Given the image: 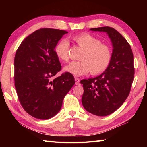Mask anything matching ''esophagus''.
Here are the masks:
<instances>
[{
  "mask_svg": "<svg viewBox=\"0 0 147 147\" xmlns=\"http://www.w3.org/2000/svg\"><path fill=\"white\" fill-rule=\"evenodd\" d=\"M74 80H75V84H76V85H80V79L78 78H76V77H75Z\"/></svg>",
  "mask_w": 147,
  "mask_h": 147,
  "instance_id": "esophagus-1",
  "label": "esophagus"
}]
</instances>
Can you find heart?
<instances>
[{
  "instance_id": "b5f03b06",
  "label": "heart",
  "mask_w": 147,
  "mask_h": 147,
  "mask_svg": "<svg viewBox=\"0 0 147 147\" xmlns=\"http://www.w3.org/2000/svg\"><path fill=\"white\" fill-rule=\"evenodd\" d=\"M73 40L83 51L80 56V60L72 62L64 68L66 72L75 76H82L90 71L92 74H98L108 67L112 56L109 45L102 43L98 38L89 34L77 35L73 37ZM69 42L61 39L56 44L54 51L61 61L67 62L69 60Z\"/></svg>"
}]
</instances>
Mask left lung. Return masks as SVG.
Masks as SVG:
<instances>
[{
    "mask_svg": "<svg viewBox=\"0 0 147 147\" xmlns=\"http://www.w3.org/2000/svg\"><path fill=\"white\" fill-rule=\"evenodd\" d=\"M90 30L106 32L113 49L110 63L103 73L80 81L84 88L82 102L88 112L106 116L120 108L129 95L135 72L134 56L130 44L115 29L103 26Z\"/></svg>",
    "mask_w": 147,
    "mask_h": 147,
    "instance_id": "8db88e82",
    "label": "left lung"
}]
</instances>
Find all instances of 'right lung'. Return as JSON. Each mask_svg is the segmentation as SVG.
Masks as SVG:
<instances>
[{"label": "right lung", "mask_w": 147, "mask_h": 147, "mask_svg": "<svg viewBox=\"0 0 147 147\" xmlns=\"http://www.w3.org/2000/svg\"><path fill=\"white\" fill-rule=\"evenodd\" d=\"M67 33L63 30L39 29L27 36L16 51L14 80L17 96L24 110L36 119L45 120L56 115L75 83L68 72L54 78L61 69L54 48Z\"/></svg>", "instance_id": "add662e5"}]
</instances>
